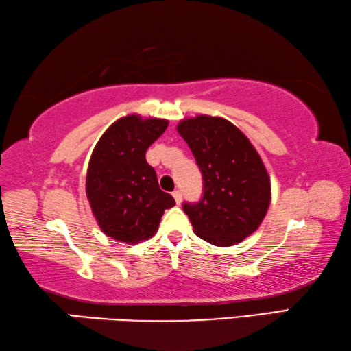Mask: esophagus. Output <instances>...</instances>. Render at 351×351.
<instances>
[{
  "label": "esophagus",
  "mask_w": 351,
  "mask_h": 351,
  "mask_svg": "<svg viewBox=\"0 0 351 351\" xmlns=\"http://www.w3.org/2000/svg\"><path fill=\"white\" fill-rule=\"evenodd\" d=\"M171 195H173L176 204H181V202H182V193H181V191H175L173 193H171Z\"/></svg>",
  "instance_id": "obj_1"
}]
</instances>
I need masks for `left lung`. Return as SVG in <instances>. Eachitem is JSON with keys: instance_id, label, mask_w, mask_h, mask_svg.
I'll list each match as a JSON object with an SVG mask.
<instances>
[{"instance_id": "obj_1", "label": "left lung", "mask_w": 351, "mask_h": 351, "mask_svg": "<svg viewBox=\"0 0 351 351\" xmlns=\"http://www.w3.org/2000/svg\"><path fill=\"white\" fill-rule=\"evenodd\" d=\"M203 175V197L184 203L193 231L231 247L258 230L270 204V178L245 134L221 117L198 115L176 126Z\"/></svg>"}]
</instances>
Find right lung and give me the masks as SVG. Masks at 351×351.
Masks as SVG:
<instances>
[{
	"instance_id": "add662e5",
	"label": "right lung",
	"mask_w": 351,
	"mask_h": 351,
	"mask_svg": "<svg viewBox=\"0 0 351 351\" xmlns=\"http://www.w3.org/2000/svg\"><path fill=\"white\" fill-rule=\"evenodd\" d=\"M169 121L121 117L106 130L93 148L87 169L86 193L106 236L125 243L147 241L158 231L165 209L175 206L159 189L147 162L148 147L162 136Z\"/></svg>"
}]
</instances>
